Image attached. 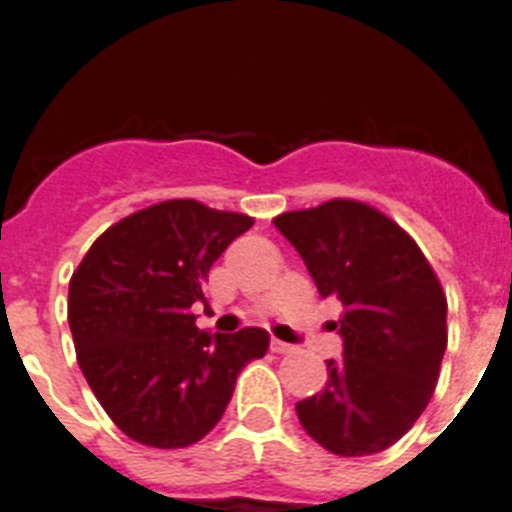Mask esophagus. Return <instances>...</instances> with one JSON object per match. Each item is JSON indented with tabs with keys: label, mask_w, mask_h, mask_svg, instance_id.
<instances>
[{
	"label": "esophagus",
	"mask_w": 512,
	"mask_h": 512,
	"mask_svg": "<svg viewBox=\"0 0 512 512\" xmlns=\"http://www.w3.org/2000/svg\"><path fill=\"white\" fill-rule=\"evenodd\" d=\"M269 348L274 351V354H292V351H295V346H292V343H284V341H279V338H271Z\"/></svg>",
	"instance_id": "esophagus-1"
}]
</instances>
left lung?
Here are the masks:
<instances>
[{
	"mask_svg": "<svg viewBox=\"0 0 512 512\" xmlns=\"http://www.w3.org/2000/svg\"><path fill=\"white\" fill-rule=\"evenodd\" d=\"M274 225L305 261L323 297L343 305V356L328 382L297 402V418L338 456L390 449L436 390L446 351V297L418 243L354 200L284 212Z\"/></svg>",
	"mask_w": 512,
	"mask_h": 512,
	"instance_id": "8db88e82",
	"label": "left lung"
}]
</instances>
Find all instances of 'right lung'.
Returning a JSON list of instances; mask_svg holds the SVG:
<instances>
[{
  "label": "right lung",
  "instance_id": "obj_1",
  "mask_svg": "<svg viewBox=\"0 0 512 512\" xmlns=\"http://www.w3.org/2000/svg\"><path fill=\"white\" fill-rule=\"evenodd\" d=\"M253 225L241 212L169 200L122 217L69 284L76 359L104 413L153 449H184L223 418L243 366L269 348L264 328L210 333L192 305L220 253Z\"/></svg>",
  "mask_w": 512,
  "mask_h": 512
}]
</instances>
